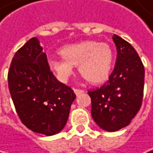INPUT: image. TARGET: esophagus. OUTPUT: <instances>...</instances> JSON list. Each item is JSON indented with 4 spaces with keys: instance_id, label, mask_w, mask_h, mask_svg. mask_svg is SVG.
<instances>
[{
    "instance_id": "34e87169",
    "label": "esophagus",
    "mask_w": 153,
    "mask_h": 153,
    "mask_svg": "<svg viewBox=\"0 0 153 153\" xmlns=\"http://www.w3.org/2000/svg\"><path fill=\"white\" fill-rule=\"evenodd\" d=\"M74 92H75V94L76 95H80V94H82V93H83L84 92V91L83 90H81V89H74Z\"/></svg>"
}]
</instances>
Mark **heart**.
Instances as JSON below:
<instances>
[{
  "label": "heart",
  "instance_id": "b5f03b06",
  "mask_svg": "<svg viewBox=\"0 0 153 153\" xmlns=\"http://www.w3.org/2000/svg\"><path fill=\"white\" fill-rule=\"evenodd\" d=\"M62 59L49 60V67L59 81L66 82L73 73V65L91 83L106 81L111 73L113 53L109 44L95 41H83L63 46L60 50Z\"/></svg>",
  "mask_w": 153,
  "mask_h": 153
}]
</instances>
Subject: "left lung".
I'll return each mask as SVG.
<instances>
[{"label":"left lung","instance_id":"obj_1","mask_svg":"<svg viewBox=\"0 0 153 153\" xmlns=\"http://www.w3.org/2000/svg\"><path fill=\"white\" fill-rule=\"evenodd\" d=\"M117 59L109 80L89 91L91 116L102 129L116 131L128 126L140 111L143 99L144 66L135 49L114 34Z\"/></svg>","mask_w":153,"mask_h":153}]
</instances>
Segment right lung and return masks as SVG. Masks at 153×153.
Masks as SVG:
<instances>
[{
  "label": "right lung",
  "mask_w": 153,
  "mask_h": 153,
  "mask_svg": "<svg viewBox=\"0 0 153 153\" xmlns=\"http://www.w3.org/2000/svg\"><path fill=\"white\" fill-rule=\"evenodd\" d=\"M8 83L18 116L28 129L51 136L64 128L76 95L53 75L37 38L15 53Z\"/></svg>",
  "instance_id": "right-lung-1"
}]
</instances>
